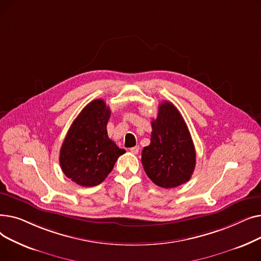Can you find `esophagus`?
<instances>
[{
  "label": "esophagus",
  "mask_w": 261,
  "mask_h": 261,
  "mask_svg": "<svg viewBox=\"0 0 261 261\" xmlns=\"http://www.w3.org/2000/svg\"><path fill=\"white\" fill-rule=\"evenodd\" d=\"M139 151H140V147L139 146H135V147L130 148V152L133 153V154H138Z\"/></svg>",
  "instance_id": "obj_1"
}]
</instances>
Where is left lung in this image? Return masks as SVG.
<instances>
[{
	"label": "left lung",
	"mask_w": 261,
	"mask_h": 261,
	"mask_svg": "<svg viewBox=\"0 0 261 261\" xmlns=\"http://www.w3.org/2000/svg\"><path fill=\"white\" fill-rule=\"evenodd\" d=\"M151 126L150 145L142 152L146 174L163 188L186 183L196 167V150L179 110L171 102L163 101Z\"/></svg>",
	"instance_id": "obj_1"
}]
</instances>
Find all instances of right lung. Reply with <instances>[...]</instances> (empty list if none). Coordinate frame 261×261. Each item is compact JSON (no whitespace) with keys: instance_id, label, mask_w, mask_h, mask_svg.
Here are the masks:
<instances>
[{"instance_id":"right-lung-1","label":"right lung","mask_w":261,"mask_h":261,"mask_svg":"<svg viewBox=\"0 0 261 261\" xmlns=\"http://www.w3.org/2000/svg\"><path fill=\"white\" fill-rule=\"evenodd\" d=\"M110 115L111 110L102 99L91 101L73 121L63 141L59 156L61 169L80 186L100 184L126 152L109 139Z\"/></svg>"}]
</instances>
